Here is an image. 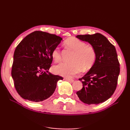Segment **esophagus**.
<instances>
[{
  "label": "esophagus",
  "mask_w": 130,
  "mask_h": 130,
  "mask_svg": "<svg viewBox=\"0 0 130 130\" xmlns=\"http://www.w3.org/2000/svg\"><path fill=\"white\" fill-rule=\"evenodd\" d=\"M64 80H66V81H69V82H70V83H73L74 81L73 79L69 78H64Z\"/></svg>",
  "instance_id": "34e87169"
}]
</instances>
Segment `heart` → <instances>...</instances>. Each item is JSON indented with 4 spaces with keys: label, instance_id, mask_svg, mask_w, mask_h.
Instances as JSON below:
<instances>
[{
    "label": "heart",
    "instance_id": "heart-1",
    "mask_svg": "<svg viewBox=\"0 0 130 130\" xmlns=\"http://www.w3.org/2000/svg\"><path fill=\"white\" fill-rule=\"evenodd\" d=\"M64 45L68 49L73 52L70 58L71 62H61L53 67L55 74L67 77L75 76L81 70L89 69L95 62L96 53L92 45H86L84 42L76 38H70L65 41ZM52 57L56 62L61 60V52L56 47L52 52Z\"/></svg>",
    "mask_w": 130,
    "mask_h": 130
}]
</instances>
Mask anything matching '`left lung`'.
<instances>
[{"instance_id": "1", "label": "left lung", "mask_w": 130, "mask_h": 130, "mask_svg": "<svg viewBox=\"0 0 130 130\" xmlns=\"http://www.w3.org/2000/svg\"><path fill=\"white\" fill-rule=\"evenodd\" d=\"M76 37L91 44L96 53L94 64L89 71L79 79L82 81L83 87L76 94L85 104H98L104 102L115 92L120 73L115 47L100 33L78 35Z\"/></svg>"}]
</instances>
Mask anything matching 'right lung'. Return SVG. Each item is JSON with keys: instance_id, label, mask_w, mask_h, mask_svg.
Returning a JSON list of instances; mask_svg holds the SVG:
<instances>
[{"instance_id": "1", "label": "right lung", "mask_w": 130, "mask_h": 130, "mask_svg": "<svg viewBox=\"0 0 130 130\" xmlns=\"http://www.w3.org/2000/svg\"><path fill=\"white\" fill-rule=\"evenodd\" d=\"M62 38L55 34L36 31L22 39L15 50L11 76L18 94L24 99L39 102L55 91L62 77L49 72L52 52Z\"/></svg>"}]
</instances>
